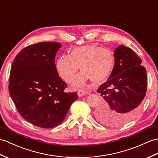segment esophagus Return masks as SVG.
Here are the masks:
<instances>
[{"mask_svg":"<svg viewBox=\"0 0 158 158\" xmlns=\"http://www.w3.org/2000/svg\"><path fill=\"white\" fill-rule=\"evenodd\" d=\"M89 94V92L88 91H85L83 89H79L77 92V95L79 97H81L83 96H85V95H88Z\"/></svg>","mask_w":158,"mask_h":158,"instance_id":"34e87169","label":"esophagus"}]
</instances>
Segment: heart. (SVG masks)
<instances>
[{
	"label": "heart",
	"instance_id": "b5f03b06",
	"mask_svg": "<svg viewBox=\"0 0 158 158\" xmlns=\"http://www.w3.org/2000/svg\"><path fill=\"white\" fill-rule=\"evenodd\" d=\"M114 65V57L110 51L94 44L74 48L69 55L60 56L56 69L60 78L69 83L80 67L82 73L73 81V87H79L85 85L89 79L94 83L104 82L110 75Z\"/></svg>",
	"mask_w": 158,
	"mask_h": 158
}]
</instances>
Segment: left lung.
Returning a JSON list of instances; mask_svg holds the SVG:
<instances>
[{
  "label": "left lung",
  "mask_w": 158,
  "mask_h": 158,
  "mask_svg": "<svg viewBox=\"0 0 158 158\" xmlns=\"http://www.w3.org/2000/svg\"><path fill=\"white\" fill-rule=\"evenodd\" d=\"M114 66L108 81L98 92L103 102L97 111L100 123L118 127L137 116L147 91V73L133 50L120 45L114 51Z\"/></svg>",
  "instance_id": "obj_1"
}]
</instances>
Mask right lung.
I'll return each mask as SVG.
<instances>
[{"label":"right lung","mask_w":158,"mask_h":158,"mask_svg":"<svg viewBox=\"0 0 158 158\" xmlns=\"http://www.w3.org/2000/svg\"><path fill=\"white\" fill-rule=\"evenodd\" d=\"M58 42H39L25 47L12 64L9 90L18 112L29 123L50 129L65 118L76 92L66 93L67 86L58 76L55 56Z\"/></svg>","instance_id":"right-lung-1"}]
</instances>
